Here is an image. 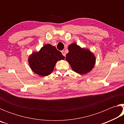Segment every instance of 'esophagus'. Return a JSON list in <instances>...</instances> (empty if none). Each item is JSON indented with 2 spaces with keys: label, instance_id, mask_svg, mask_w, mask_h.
I'll return each instance as SVG.
<instances>
[{
  "label": "esophagus",
  "instance_id": "34e87169",
  "mask_svg": "<svg viewBox=\"0 0 124 124\" xmlns=\"http://www.w3.org/2000/svg\"><path fill=\"white\" fill-rule=\"evenodd\" d=\"M62 54L64 57H66V52H65L64 51H62Z\"/></svg>",
  "mask_w": 124,
  "mask_h": 124
}]
</instances>
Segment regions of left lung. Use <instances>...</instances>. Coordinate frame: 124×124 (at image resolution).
Segmentation results:
<instances>
[{
  "label": "left lung",
  "instance_id": "8db88e82",
  "mask_svg": "<svg viewBox=\"0 0 124 124\" xmlns=\"http://www.w3.org/2000/svg\"><path fill=\"white\" fill-rule=\"evenodd\" d=\"M66 60L73 71L80 74H85L92 70L95 64L96 57L89 49L81 48L76 43H73L69 45Z\"/></svg>",
  "mask_w": 124,
  "mask_h": 124
}]
</instances>
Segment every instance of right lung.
I'll use <instances>...</instances> for the list:
<instances>
[{
  "instance_id": "right-lung-1",
  "label": "right lung",
  "mask_w": 124,
  "mask_h": 124,
  "mask_svg": "<svg viewBox=\"0 0 124 124\" xmlns=\"http://www.w3.org/2000/svg\"><path fill=\"white\" fill-rule=\"evenodd\" d=\"M64 56L56 48L46 44L38 52H33L28 58L31 70L41 77L50 75L58 61L64 59Z\"/></svg>"
}]
</instances>
